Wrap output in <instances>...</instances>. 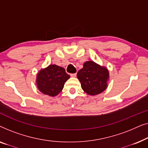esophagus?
Here are the masks:
<instances>
[{"mask_svg": "<svg viewBox=\"0 0 148 148\" xmlns=\"http://www.w3.org/2000/svg\"><path fill=\"white\" fill-rule=\"evenodd\" d=\"M77 75V73H73V74H71V77H75Z\"/></svg>", "mask_w": 148, "mask_h": 148, "instance_id": "obj_1", "label": "esophagus"}]
</instances>
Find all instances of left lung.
Listing matches in <instances>:
<instances>
[{"label":"left lung","mask_w":148,"mask_h":148,"mask_svg":"<svg viewBox=\"0 0 148 148\" xmlns=\"http://www.w3.org/2000/svg\"><path fill=\"white\" fill-rule=\"evenodd\" d=\"M82 88L88 95L100 94L108 86L109 72L105 66L99 65L94 61H87L84 67L77 74Z\"/></svg>","instance_id":"obj_1"}]
</instances>
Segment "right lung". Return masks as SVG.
<instances>
[{
    "label": "right lung",
    "mask_w": 148,
    "mask_h": 148,
    "mask_svg": "<svg viewBox=\"0 0 148 148\" xmlns=\"http://www.w3.org/2000/svg\"><path fill=\"white\" fill-rule=\"evenodd\" d=\"M70 77L65 69L56 64H50L38 72L36 77L38 88L44 94L56 96L64 88V83Z\"/></svg>",
    "instance_id": "add662e5"
}]
</instances>
